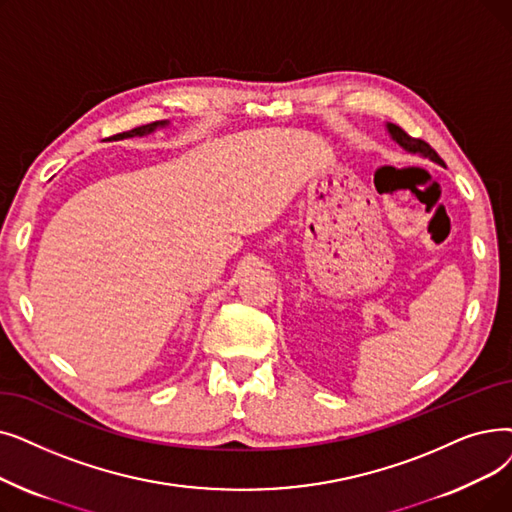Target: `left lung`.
Here are the masks:
<instances>
[{"label":"left lung","instance_id":"1","mask_svg":"<svg viewBox=\"0 0 512 512\" xmlns=\"http://www.w3.org/2000/svg\"><path fill=\"white\" fill-rule=\"evenodd\" d=\"M387 131H389V136H391L399 146H402L404 150H408V152H412V154H420V157H427V159H431V161L437 163V165H443L439 154H437L425 140H418V138L408 136V133H406L402 127H397V125H393V123H387ZM443 167H446V165H443Z\"/></svg>","mask_w":512,"mask_h":512}]
</instances>
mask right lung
<instances>
[{
	"label": "right lung",
	"mask_w": 512,
	"mask_h": 512,
	"mask_svg": "<svg viewBox=\"0 0 512 512\" xmlns=\"http://www.w3.org/2000/svg\"><path fill=\"white\" fill-rule=\"evenodd\" d=\"M169 121H154V123H148V125H140V127H136V129H129V131H123V133H117V136H113V138H108V140H125V138H142V136H146V133H152L154 129H159V127H165Z\"/></svg>",
	"instance_id": "obj_1"
}]
</instances>
